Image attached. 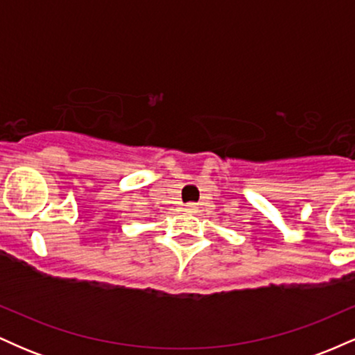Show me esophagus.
Instances as JSON below:
<instances>
[{
  "label": "esophagus",
  "instance_id": "esophagus-1",
  "mask_svg": "<svg viewBox=\"0 0 355 355\" xmlns=\"http://www.w3.org/2000/svg\"><path fill=\"white\" fill-rule=\"evenodd\" d=\"M185 211H187V214H197V211H198V205H197V203H193V202L187 203V205H185Z\"/></svg>",
  "mask_w": 355,
  "mask_h": 355
}]
</instances>
